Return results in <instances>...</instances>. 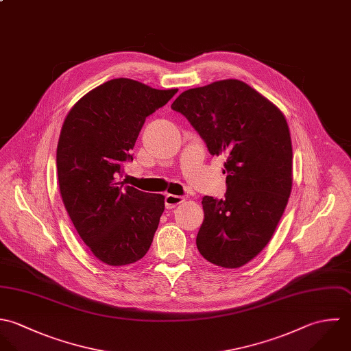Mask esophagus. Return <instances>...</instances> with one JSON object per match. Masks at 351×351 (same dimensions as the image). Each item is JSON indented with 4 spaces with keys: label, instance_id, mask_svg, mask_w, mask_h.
<instances>
[{
    "label": "esophagus",
    "instance_id": "esophagus-1",
    "mask_svg": "<svg viewBox=\"0 0 351 351\" xmlns=\"http://www.w3.org/2000/svg\"><path fill=\"white\" fill-rule=\"evenodd\" d=\"M183 201H184L183 197L168 194V195H165V208H167V209H173L175 206L180 205Z\"/></svg>",
    "mask_w": 351,
    "mask_h": 351
}]
</instances>
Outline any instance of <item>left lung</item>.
<instances>
[{
    "label": "left lung",
    "instance_id": "8db88e82",
    "mask_svg": "<svg viewBox=\"0 0 351 351\" xmlns=\"http://www.w3.org/2000/svg\"><path fill=\"white\" fill-rule=\"evenodd\" d=\"M171 108L186 117L210 154H223L225 199L204 197L197 236L213 265L237 269L270 241L291 191L293 150L280 110L239 80L189 89Z\"/></svg>",
    "mask_w": 351,
    "mask_h": 351
}]
</instances>
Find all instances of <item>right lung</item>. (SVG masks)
Returning <instances> with one entry per match:
<instances>
[{
	"label": "right lung",
	"instance_id": "right-lung-1",
	"mask_svg": "<svg viewBox=\"0 0 351 351\" xmlns=\"http://www.w3.org/2000/svg\"><path fill=\"white\" fill-rule=\"evenodd\" d=\"M178 89H153L114 78L81 97L68 114L57 147L58 183L82 241L110 265L145 256L164 211V197L119 182L145 119Z\"/></svg>",
	"mask_w": 351,
	"mask_h": 351
}]
</instances>
